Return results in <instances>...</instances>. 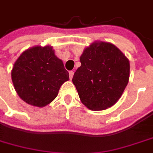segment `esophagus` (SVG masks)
Masks as SVG:
<instances>
[{"mask_svg": "<svg viewBox=\"0 0 153 153\" xmlns=\"http://www.w3.org/2000/svg\"><path fill=\"white\" fill-rule=\"evenodd\" d=\"M74 71H70V72H69V78H70L71 79H73V77H74Z\"/></svg>", "mask_w": 153, "mask_h": 153, "instance_id": "esophagus-1", "label": "esophagus"}]
</instances>
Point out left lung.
<instances>
[{
    "label": "left lung",
    "mask_w": 153,
    "mask_h": 153,
    "mask_svg": "<svg viewBox=\"0 0 153 153\" xmlns=\"http://www.w3.org/2000/svg\"><path fill=\"white\" fill-rule=\"evenodd\" d=\"M79 60L73 83L81 102L94 111L111 107L128 83V59L112 43L95 41L84 49Z\"/></svg>",
    "instance_id": "8db88e82"
}]
</instances>
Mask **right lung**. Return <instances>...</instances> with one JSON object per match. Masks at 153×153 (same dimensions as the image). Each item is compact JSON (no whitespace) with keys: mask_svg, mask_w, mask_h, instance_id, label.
Wrapping results in <instances>:
<instances>
[{"mask_svg":"<svg viewBox=\"0 0 153 153\" xmlns=\"http://www.w3.org/2000/svg\"><path fill=\"white\" fill-rule=\"evenodd\" d=\"M18 95L26 103L43 107L58 95L69 74L50 46H36L24 51L11 72Z\"/></svg>","mask_w":153,"mask_h":153,"instance_id":"add662e5","label":"right lung"}]
</instances>
